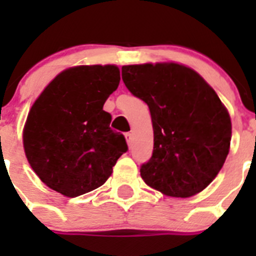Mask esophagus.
<instances>
[{"label": "esophagus", "mask_w": 256, "mask_h": 256, "mask_svg": "<svg viewBox=\"0 0 256 256\" xmlns=\"http://www.w3.org/2000/svg\"><path fill=\"white\" fill-rule=\"evenodd\" d=\"M124 136H126V144H130V142H132V133L128 132V133H126V134H124Z\"/></svg>", "instance_id": "esophagus-1"}]
</instances>
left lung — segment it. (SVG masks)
Listing matches in <instances>:
<instances>
[{
	"label": "left lung",
	"instance_id": "8db88e82",
	"mask_svg": "<svg viewBox=\"0 0 256 256\" xmlns=\"http://www.w3.org/2000/svg\"><path fill=\"white\" fill-rule=\"evenodd\" d=\"M122 76L152 120L154 151L141 165L142 180L173 198L202 191L230 152L232 124L218 94L195 70L174 62L126 65Z\"/></svg>",
	"mask_w": 256,
	"mask_h": 256
}]
</instances>
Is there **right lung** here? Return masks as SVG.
Returning <instances> with one entry per match:
<instances>
[{
  "label": "right lung",
  "instance_id": "obj_1",
  "mask_svg": "<svg viewBox=\"0 0 256 256\" xmlns=\"http://www.w3.org/2000/svg\"><path fill=\"white\" fill-rule=\"evenodd\" d=\"M120 82L115 65H82L61 72L29 112L22 144L32 169L68 198L94 191L128 150L110 128L104 104Z\"/></svg>",
  "mask_w": 256,
  "mask_h": 256
}]
</instances>
